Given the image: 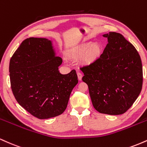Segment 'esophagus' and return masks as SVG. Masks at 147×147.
<instances>
[{"mask_svg": "<svg viewBox=\"0 0 147 147\" xmlns=\"http://www.w3.org/2000/svg\"><path fill=\"white\" fill-rule=\"evenodd\" d=\"M77 77H78V79L79 81H81L82 79V77H83V75H82V74L81 73V72H77Z\"/></svg>", "mask_w": 147, "mask_h": 147, "instance_id": "esophagus-1", "label": "esophagus"}]
</instances>
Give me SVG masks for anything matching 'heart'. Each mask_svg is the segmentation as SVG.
<instances>
[{"label": "heart", "instance_id": "1", "mask_svg": "<svg viewBox=\"0 0 147 147\" xmlns=\"http://www.w3.org/2000/svg\"><path fill=\"white\" fill-rule=\"evenodd\" d=\"M102 47L99 43H86L71 54L73 58L82 57V62L85 65L93 63L102 54Z\"/></svg>", "mask_w": 147, "mask_h": 147}]
</instances>
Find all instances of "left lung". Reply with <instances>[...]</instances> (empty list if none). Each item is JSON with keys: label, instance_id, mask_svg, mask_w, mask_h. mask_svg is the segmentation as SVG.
<instances>
[{"label": "left lung", "instance_id": "obj_1", "mask_svg": "<svg viewBox=\"0 0 147 147\" xmlns=\"http://www.w3.org/2000/svg\"><path fill=\"white\" fill-rule=\"evenodd\" d=\"M108 38L104 52L95 63L80 68L88 86L94 108L101 113L121 115L131 108L140 93L143 82L139 53L117 32L103 35Z\"/></svg>", "mask_w": 147, "mask_h": 147}]
</instances>
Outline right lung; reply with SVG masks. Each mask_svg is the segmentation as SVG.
I'll return each instance as SVG.
<instances>
[{"instance_id": "1", "label": "right lung", "mask_w": 147, "mask_h": 147, "mask_svg": "<svg viewBox=\"0 0 147 147\" xmlns=\"http://www.w3.org/2000/svg\"><path fill=\"white\" fill-rule=\"evenodd\" d=\"M61 63L51 41L44 38H26L10 59V83L15 99L38 119L63 113L78 83L75 70L66 75L60 73Z\"/></svg>"}]
</instances>
